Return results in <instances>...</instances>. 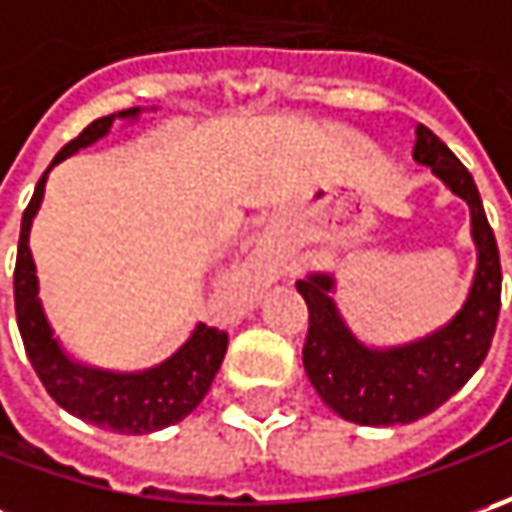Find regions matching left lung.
Segmentation results:
<instances>
[{"instance_id": "left-lung-1", "label": "left lung", "mask_w": 512, "mask_h": 512, "mask_svg": "<svg viewBox=\"0 0 512 512\" xmlns=\"http://www.w3.org/2000/svg\"><path fill=\"white\" fill-rule=\"evenodd\" d=\"M413 159L470 205L479 270L462 313L422 342L396 350H367L342 325L330 302L327 276L299 279L296 290L307 302L305 373L316 393L342 419L367 427L410 424L442 407L482 367L502 307V262L493 227L487 222L479 187L430 128L419 125Z\"/></svg>"}]
</instances>
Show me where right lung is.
Here are the masks:
<instances>
[{"instance_id": "obj_1", "label": "right lung", "mask_w": 512, "mask_h": 512, "mask_svg": "<svg viewBox=\"0 0 512 512\" xmlns=\"http://www.w3.org/2000/svg\"><path fill=\"white\" fill-rule=\"evenodd\" d=\"M136 110L139 108L125 110L122 116H133ZM110 125H113V113L90 122L76 139H70L68 145L56 153L50 168L68 159L70 153H76L79 148H88L99 136H105ZM42 193H45V176L36 182V190L22 213L19 250H16V267H13L16 325H19L25 353L39 382L45 384L50 399L59 407L105 430L142 436V433H153L168 424L182 422L205 399L216 370L222 367L227 353V330L199 325L179 353H173L168 362L145 373L116 376V373L88 370L82 364L70 362L59 350L56 339L50 336L42 305L36 299V267L30 259L28 230L39 210Z\"/></svg>"}]
</instances>
